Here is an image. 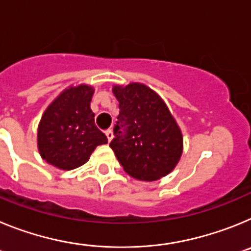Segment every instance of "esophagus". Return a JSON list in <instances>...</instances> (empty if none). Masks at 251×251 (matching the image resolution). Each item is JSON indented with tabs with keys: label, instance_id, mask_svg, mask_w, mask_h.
Here are the masks:
<instances>
[{
	"label": "esophagus",
	"instance_id": "1",
	"mask_svg": "<svg viewBox=\"0 0 251 251\" xmlns=\"http://www.w3.org/2000/svg\"><path fill=\"white\" fill-rule=\"evenodd\" d=\"M105 136L106 138H108V142H110L113 139V137H114V134H113V130L112 129H108L105 132Z\"/></svg>",
	"mask_w": 251,
	"mask_h": 251
}]
</instances>
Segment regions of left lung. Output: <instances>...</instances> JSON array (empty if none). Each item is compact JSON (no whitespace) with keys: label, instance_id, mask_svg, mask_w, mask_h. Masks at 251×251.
Masks as SVG:
<instances>
[{"label":"left lung","instance_id":"obj_1","mask_svg":"<svg viewBox=\"0 0 251 251\" xmlns=\"http://www.w3.org/2000/svg\"><path fill=\"white\" fill-rule=\"evenodd\" d=\"M112 90L121 112L109 146L123 170L139 181L167 176L183 151L182 132L167 104L142 83L114 85Z\"/></svg>","mask_w":251,"mask_h":251}]
</instances>
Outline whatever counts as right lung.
<instances>
[{
    "instance_id": "obj_1",
    "label": "right lung",
    "mask_w": 251,
    "mask_h": 251,
    "mask_svg": "<svg viewBox=\"0 0 251 251\" xmlns=\"http://www.w3.org/2000/svg\"><path fill=\"white\" fill-rule=\"evenodd\" d=\"M93 94L92 85H70L49 104L37 127V150L44 161L59 170H74L108 142L95 126Z\"/></svg>"
}]
</instances>
